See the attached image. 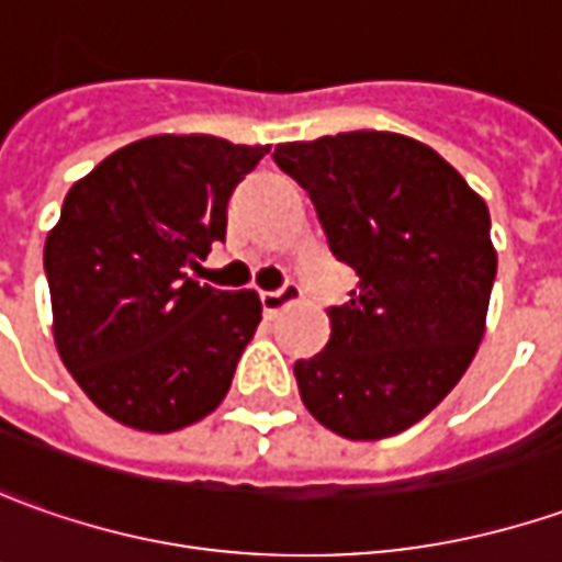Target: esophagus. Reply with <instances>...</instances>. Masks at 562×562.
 <instances>
[{"label":"esophagus","instance_id":"34e87169","mask_svg":"<svg viewBox=\"0 0 562 562\" xmlns=\"http://www.w3.org/2000/svg\"><path fill=\"white\" fill-rule=\"evenodd\" d=\"M301 299V289L295 285V282H285V285H280V289H267V292H261V307L263 314H280L282 307H289V304H295V301Z\"/></svg>","mask_w":562,"mask_h":562}]
</instances>
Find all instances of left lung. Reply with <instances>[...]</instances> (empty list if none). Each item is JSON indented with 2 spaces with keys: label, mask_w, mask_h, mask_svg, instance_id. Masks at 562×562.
I'll return each instance as SVG.
<instances>
[{
  "label": "left lung",
  "mask_w": 562,
  "mask_h": 562,
  "mask_svg": "<svg viewBox=\"0 0 562 562\" xmlns=\"http://www.w3.org/2000/svg\"><path fill=\"white\" fill-rule=\"evenodd\" d=\"M273 161L307 189L333 255L360 280L329 307L326 348L295 363L301 401L341 438L397 436L454 389L485 336L488 207L436 148L401 133L282 143Z\"/></svg>",
  "instance_id": "8db88e82"
}]
</instances>
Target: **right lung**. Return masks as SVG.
I'll use <instances>...</instances> for the list:
<instances>
[{"label": "right lung", "mask_w": 562, "mask_h": 562, "mask_svg": "<svg viewBox=\"0 0 562 562\" xmlns=\"http://www.w3.org/2000/svg\"><path fill=\"white\" fill-rule=\"evenodd\" d=\"M270 146L148 136L70 186L46 239L52 333L111 419L177 432L221 404L261 323L258 292L199 285L186 267L226 236V202Z\"/></svg>", "instance_id": "add662e5"}]
</instances>
